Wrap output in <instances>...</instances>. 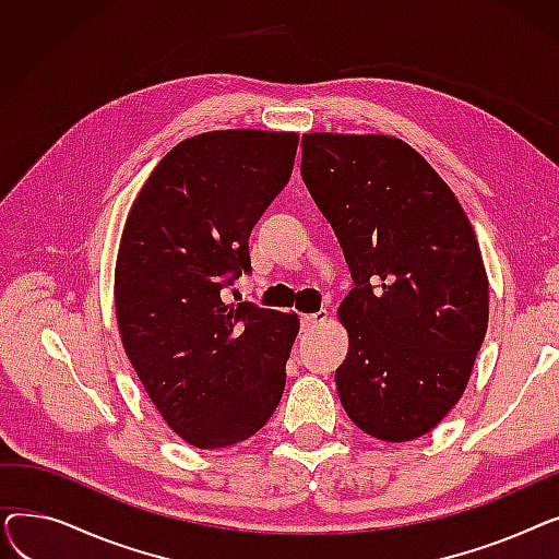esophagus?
Returning a JSON list of instances; mask_svg holds the SVG:
<instances>
[{"instance_id":"esophagus-1","label":"esophagus","mask_w":559,"mask_h":559,"mask_svg":"<svg viewBox=\"0 0 559 559\" xmlns=\"http://www.w3.org/2000/svg\"><path fill=\"white\" fill-rule=\"evenodd\" d=\"M326 319H329L326 310H319V312H312V314H301V326H304V331H312V329L324 324Z\"/></svg>"}]
</instances>
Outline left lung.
Masks as SVG:
<instances>
[{
  "label": "left lung",
  "mask_w": 559,
  "mask_h": 559,
  "mask_svg": "<svg viewBox=\"0 0 559 559\" xmlns=\"http://www.w3.org/2000/svg\"><path fill=\"white\" fill-rule=\"evenodd\" d=\"M301 176L356 287L337 317L348 419L383 442L430 432L462 399L487 333L489 281L453 190L392 135L306 133Z\"/></svg>",
  "instance_id": "8db88e82"
}]
</instances>
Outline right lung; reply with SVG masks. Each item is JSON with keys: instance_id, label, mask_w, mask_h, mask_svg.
<instances>
[{"instance_id": "right-lung-1", "label": "right lung", "mask_w": 559, "mask_h": 559, "mask_svg": "<svg viewBox=\"0 0 559 559\" xmlns=\"http://www.w3.org/2000/svg\"><path fill=\"white\" fill-rule=\"evenodd\" d=\"M297 146L292 131L188 138L154 167L122 230L117 329L160 417L197 449L245 442L283 396L297 312L224 304L219 292L251 270V228L289 181Z\"/></svg>"}]
</instances>
